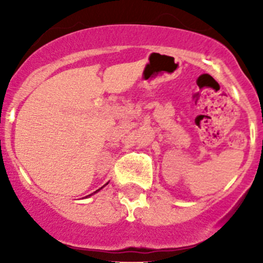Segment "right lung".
<instances>
[{
	"mask_svg": "<svg viewBox=\"0 0 263 263\" xmlns=\"http://www.w3.org/2000/svg\"><path fill=\"white\" fill-rule=\"evenodd\" d=\"M98 191H99V190H98ZM98 191H95V192H98Z\"/></svg>",
	"mask_w": 263,
	"mask_h": 263,
	"instance_id": "right-lung-1",
	"label": "right lung"
}]
</instances>
